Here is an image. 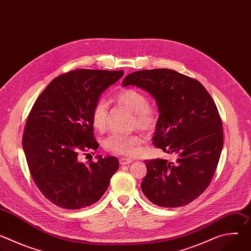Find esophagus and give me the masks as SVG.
Segmentation results:
<instances>
[{"label": "esophagus", "mask_w": 251, "mask_h": 251, "mask_svg": "<svg viewBox=\"0 0 251 251\" xmlns=\"http://www.w3.org/2000/svg\"><path fill=\"white\" fill-rule=\"evenodd\" d=\"M133 162V160L132 159H129V158H120L119 159V163H120V165H128V164H130V163H132Z\"/></svg>", "instance_id": "obj_1"}]
</instances>
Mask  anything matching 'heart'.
<instances>
[{
  "label": "heart",
  "instance_id": "b5f03b06",
  "mask_svg": "<svg viewBox=\"0 0 251 251\" xmlns=\"http://www.w3.org/2000/svg\"><path fill=\"white\" fill-rule=\"evenodd\" d=\"M118 105L132 112V126L143 131H152L159 123L160 113L155 106L149 104L148 97L143 92L129 88L121 91L117 97ZM91 121L95 129L104 131L108 125V103L105 100H98L91 111ZM143 139L137 134L112 133L104 141V147L109 152L133 156L135 155Z\"/></svg>",
  "mask_w": 251,
  "mask_h": 251
}]
</instances>
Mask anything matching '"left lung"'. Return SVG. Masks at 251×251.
Listing matches in <instances>:
<instances>
[{"instance_id":"8db88e82","label":"left lung","mask_w":251,"mask_h":251,"mask_svg":"<svg viewBox=\"0 0 251 251\" xmlns=\"http://www.w3.org/2000/svg\"><path fill=\"white\" fill-rule=\"evenodd\" d=\"M122 85H136L156 99L160 119L153 144L176 156L175 162L145 161L142 192L159 206L189 204L209 186L223 150V122L216 103L197 79L167 68L135 71Z\"/></svg>"}]
</instances>
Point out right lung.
Returning <instances> with one entry per match:
<instances>
[{
    "instance_id": "right-lung-1",
    "label": "right lung",
    "mask_w": 251,
    "mask_h": 251,
    "mask_svg": "<svg viewBox=\"0 0 251 251\" xmlns=\"http://www.w3.org/2000/svg\"><path fill=\"white\" fill-rule=\"evenodd\" d=\"M123 70L75 69L55 77L26 118L23 148L34 184L53 204L79 209L95 203L119 168L115 157L78 162L79 152L97 150L91 111L100 94Z\"/></svg>"
}]
</instances>
